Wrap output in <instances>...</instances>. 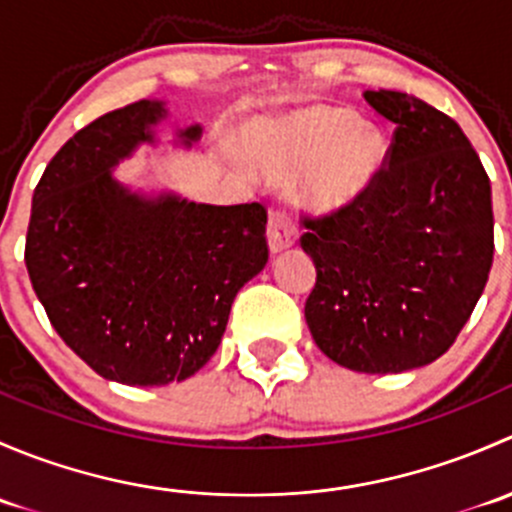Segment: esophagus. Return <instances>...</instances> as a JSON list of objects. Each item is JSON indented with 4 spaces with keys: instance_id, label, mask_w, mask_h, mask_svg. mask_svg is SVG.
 I'll return each mask as SVG.
<instances>
[{
    "instance_id": "1",
    "label": "esophagus",
    "mask_w": 512,
    "mask_h": 512,
    "mask_svg": "<svg viewBox=\"0 0 512 512\" xmlns=\"http://www.w3.org/2000/svg\"><path fill=\"white\" fill-rule=\"evenodd\" d=\"M267 240H270L272 252H282L297 242V225L282 210H272L270 223H267Z\"/></svg>"
}]
</instances>
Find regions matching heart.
I'll return each mask as SVG.
<instances>
[{
    "mask_svg": "<svg viewBox=\"0 0 512 512\" xmlns=\"http://www.w3.org/2000/svg\"><path fill=\"white\" fill-rule=\"evenodd\" d=\"M242 143L267 178L297 175V193L317 213H342L374 190L386 163L379 128L329 103L247 123Z\"/></svg>",
    "mask_w": 512,
    "mask_h": 512,
    "instance_id": "heart-1",
    "label": "heart"
}]
</instances>
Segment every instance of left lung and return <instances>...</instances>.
<instances>
[{
    "instance_id": "8db88e82",
    "label": "left lung",
    "mask_w": 512,
    "mask_h": 512,
    "mask_svg": "<svg viewBox=\"0 0 512 512\" xmlns=\"http://www.w3.org/2000/svg\"><path fill=\"white\" fill-rule=\"evenodd\" d=\"M364 98L394 138L359 205L302 218V250L317 267L304 319L339 366L401 374L446 354L483 294L495 247L490 180L446 113L401 91Z\"/></svg>"
}]
</instances>
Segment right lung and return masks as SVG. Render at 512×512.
Segmentation results:
<instances>
[{
    "label": "right lung",
    "instance_id": "1",
    "mask_svg": "<svg viewBox=\"0 0 512 512\" xmlns=\"http://www.w3.org/2000/svg\"><path fill=\"white\" fill-rule=\"evenodd\" d=\"M165 116L163 103L143 98L69 138L34 188L24 247L51 327L96 374L128 386L203 369L232 299L270 257L265 205L146 198L113 178ZM200 131H180L185 146Z\"/></svg>",
    "mask_w": 512,
    "mask_h": 512
}]
</instances>
